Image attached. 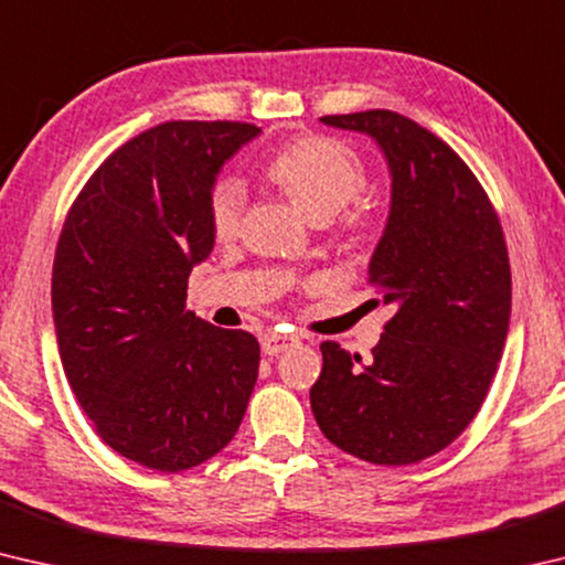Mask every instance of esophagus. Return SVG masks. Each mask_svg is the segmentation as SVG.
I'll list each match as a JSON object with an SVG mask.
<instances>
[{"instance_id": "34e87169", "label": "esophagus", "mask_w": 565, "mask_h": 565, "mask_svg": "<svg viewBox=\"0 0 565 565\" xmlns=\"http://www.w3.org/2000/svg\"><path fill=\"white\" fill-rule=\"evenodd\" d=\"M296 343H299V337H289V333H266L262 339V349L264 353H269V356H276V353L289 351Z\"/></svg>"}]
</instances>
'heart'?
<instances>
[{"label": "heart", "instance_id": "obj_1", "mask_svg": "<svg viewBox=\"0 0 565 565\" xmlns=\"http://www.w3.org/2000/svg\"><path fill=\"white\" fill-rule=\"evenodd\" d=\"M266 179L279 186L311 222L323 224L353 202L366 184V171L347 141L309 134L266 161ZM244 209V189L234 179L216 181L209 194V224L216 238H232Z\"/></svg>", "mask_w": 565, "mask_h": 565}]
</instances>
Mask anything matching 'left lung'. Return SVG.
Returning a JSON list of instances; mask_svg holds the SVG:
<instances>
[{
    "label": "left lung",
    "instance_id": "obj_1",
    "mask_svg": "<svg viewBox=\"0 0 565 565\" xmlns=\"http://www.w3.org/2000/svg\"><path fill=\"white\" fill-rule=\"evenodd\" d=\"M321 121L369 134L388 161L391 212L369 284L396 313L366 363L321 343L311 411L323 436L361 461H424L466 431L501 361L511 319L503 228L466 161L404 114Z\"/></svg>",
    "mask_w": 565,
    "mask_h": 565
}]
</instances>
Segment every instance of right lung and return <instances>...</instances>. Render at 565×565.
Here are the masks:
<instances>
[{
	"label": "right lung",
	"instance_id": "1",
	"mask_svg": "<svg viewBox=\"0 0 565 565\" xmlns=\"http://www.w3.org/2000/svg\"><path fill=\"white\" fill-rule=\"evenodd\" d=\"M262 129L164 121L94 171L62 226L52 311L64 374L104 444L177 473L232 441L259 341L186 311L189 274L214 248L209 194Z\"/></svg>",
	"mask_w": 565,
	"mask_h": 565
}]
</instances>
